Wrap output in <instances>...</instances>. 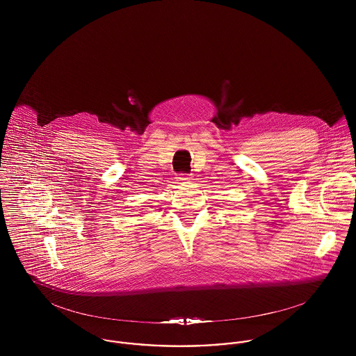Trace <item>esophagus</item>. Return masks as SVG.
<instances>
[{"instance_id": "obj_1", "label": "esophagus", "mask_w": 356, "mask_h": 356, "mask_svg": "<svg viewBox=\"0 0 356 356\" xmlns=\"http://www.w3.org/2000/svg\"><path fill=\"white\" fill-rule=\"evenodd\" d=\"M189 179H191L189 174H179V177H178V181H179V184H186Z\"/></svg>"}]
</instances>
